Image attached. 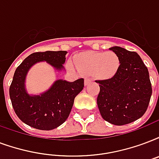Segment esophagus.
Instances as JSON below:
<instances>
[{
	"label": "esophagus",
	"mask_w": 159,
	"mask_h": 159,
	"mask_svg": "<svg viewBox=\"0 0 159 159\" xmlns=\"http://www.w3.org/2000/svg\"><path fill=\"white\" fill-rule=\"evenodd\" d=\"M92 82V79H90V78H86L85 79V85L87 86L88 84H89V82Z\"/></svg>",
	"instance_id": "1"
}]
</instances>
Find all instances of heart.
<instances>
[{"mask_svg":"<svg viewBox=\"0 0 159 159\" xmlns=\"http://www.w3.org/2000/svg\"><path fill=\"white\" fill-rule=\"evenodd\" d=\"M76 68L83 74H93L99 79H108L117 73L120 61L117 55L113 52H91L75 57L73 59ZM71 70V64H68Z\"/></svg>","mask_w":159,"mask_h":159,"instance_id":"1","label":"heart"}]
</instances>
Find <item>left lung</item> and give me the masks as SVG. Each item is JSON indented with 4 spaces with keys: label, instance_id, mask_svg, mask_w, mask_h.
Masks as SVG:
<instances>
[{
    "label": "left lung",
    "instance_id": "left-lung-1",
    "mask_svg": "<svg viewBox=\"0 0 159 159\" xmlns=\"http://www.w3.org/2000/svg\"><path fill=\"white\" fill-rule=\"evenodd\" d=\"M119 58L117 73L99 80L97 102L105 121L125 125L139 119L147 111L152 95V85L147 66L137 52L120 47L110 48Z\"/></svg>",
    "mask_w": 159,
    "mask_h": 159
}]
</instances>
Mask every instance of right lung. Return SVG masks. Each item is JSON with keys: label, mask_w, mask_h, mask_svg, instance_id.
Returning a JSON list of instances; mask_svg holds the SVG:
<instances>
[{"label": "right lung", "mask_w": 159, "mask_h": 159, "mask_svg": "<svg viewBox=\"0 0 159 159\" xmlns=\"http://www.w3.org/2000/svg\"><path fill=\"white\" fill-rule=\"evenodd\" d=\"M66 51H47L28 56L16 69L10 86V98L16 114L23 123L40 130H52L67 119L76 96L84 88V79L74 82L57 80L40 95H30L25 86L26 77L31 66L47 61L57 71L64 70Z\"/></svg>", "instance_id": "obj_1"}]
</instances>
